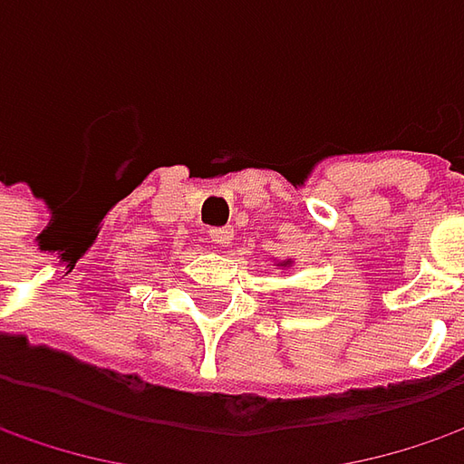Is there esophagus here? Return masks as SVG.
I'll list each match as a JSON object with an SVG mask.
<instances>
[{"mask_svg":"<svg viewBox=\"0 0 464 464\" xmlns=\"http://www.w3.org/2000/svg\"><path fill=\"white\" fill-rule=\"evenodd\" d=\"M233 228L231 226H223V228H210V241L215 246H231L233 244Z\"/></svg>","mask_w":464,"mask_h":464,"instance_id":"1","label":"esophagus"}]
</instances>
